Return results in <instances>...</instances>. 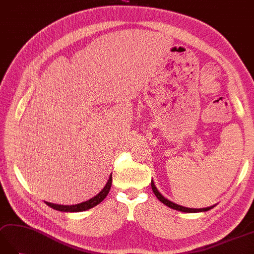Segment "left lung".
<instances>
[{
	"mask_svg": "<svg viewBox=\"0 0 254 254\" xmlns=\"http://www.w3.org/2000/svg\"><path fill=\"white\" fill-rule=\"evenodd\" d=\"M151 188H152V191H154L155 196L160 200V201L162 203H164L167 205V207L171 208V209H174V210H178V211H181V212H186V213H197V212H205V211H209L211 210L212 208L215 207L214 205H211V207H208V208H200V209H192V208H186V207H183V205H180L178 203L175 202H172L171 200L167 199L164 196H162L161 192L158 190V188L156 187L155 185V182L151 181Z\"/></svg>",
	"mask_w": 254,
	"mask_h": 254,
	"instance_id": "1",
	"label": "left lung"
}]
</instances>
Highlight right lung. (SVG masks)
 Returning <instances> with one entry per match:
<instances>
[{"mask_svg": "<svg viewBox=\"0 0 254 254\" xmlns=\"http://www.w3.org/2000/svg\"><path fill=\"white\" fill-rule=\"evenodd\" d=\"M111 183H113V175L109 176V180L106 183L105 187L100 190L95 197H93L91 199H88L87 201L81 202L79 204H72V205H64V204H56V203H52V202H47L45 201V203L47 205H50L51 208H53L54 210L57 211H62V212H82L91 209L93 207H95L98 203H100L103 200L107 197V194L110 190L111 187Z\"/></svg>", "mask_w": 254, "mask_h": 254, "instance_id": "right-lung-1", "label": "right lung"}]
</instances>
